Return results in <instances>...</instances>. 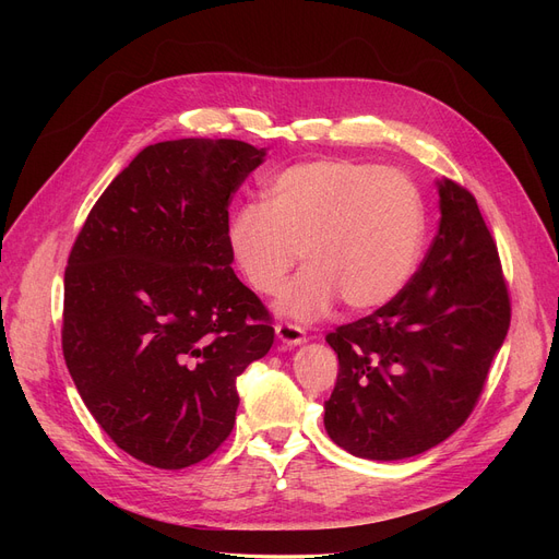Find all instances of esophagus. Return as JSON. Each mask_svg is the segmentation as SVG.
Segmentation results:
<instances>
[{"label": "esophagus", "mask_w": 559, "mask_h": 559, "mask_svg": "<svg viewBox=\"0 0 559 559\" xmlns=\"http://www.w3.org/2000/svg\"><path fill=\"white\" fill-rule=\"evenodd\" d=\"M276 329V337L285 344V346H299V344H304L306 342V333H304V329L301 326H297V324H276L274 326Z\"/></svg>", "instance_id": "esophagus-1"}]
</instances>
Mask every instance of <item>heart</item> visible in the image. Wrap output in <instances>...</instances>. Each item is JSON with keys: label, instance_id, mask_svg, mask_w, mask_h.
I'll return each mask as SVG.
<instances>
[{"label": "heart", "instance_id": "obj_1", "mask_svg": "<svg viewBox=\"0 0 559 559\" xmlns=\"http://www.w3.org/2000/svg\"><path fill=\"white\" fill-rule=\"evenodd\" d=\"M267 205L233 211L226 242L258 295H276L299 253L306 267L278 299L295 319L326 314L337 299L365 312L392 301L413 276L426 233L417 186L399 169L350 158L297 163L274 174Z\"/></svg>", "mask_w": 559, "mask_h": 559}]
</instances>
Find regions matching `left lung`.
<instances>
[{"label":"left lung","mask_w":559,"mask_h":559,"mask_svg":"<svg viewBox=\"0 0 559 559\" xmlns=\"http://www.w3.org/2000/svg\"><path fill=\"white\" fill-rule=\"evenodd\" d=\"M437 190L442 219L419 272L383 308L326 335L340 371L324 426L350 455L390 462L442 444L472 415L510 329L474 194L451 179Z\"/></svg>","instance_id":"1"}]
</instances>
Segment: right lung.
<instances>
[{"label": "right lung", "instance_id": "right-lung-1", "mask_svg": "<svg viewBox=\"0 0 559 559\" xmlns=\"http://www.w3.org/2000/svg\"><path fill=\"white\" fill-rule=\"evenodd\" d=\"M264 154L224 138L144 146L70 251L66 365L97 424L144 464L215 453L238 413L235 380L274 344L226 242L230 194Z\"/></svg>", "mask_w": 559, "mask_h": 559}]
</instances>
